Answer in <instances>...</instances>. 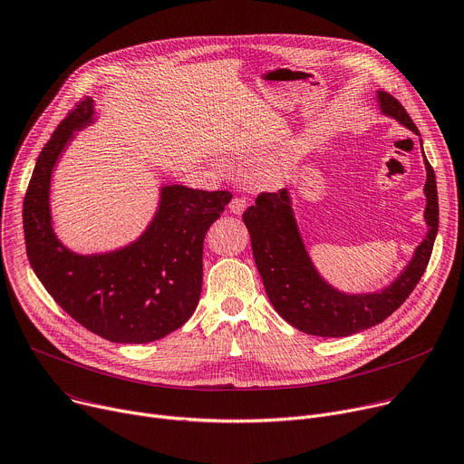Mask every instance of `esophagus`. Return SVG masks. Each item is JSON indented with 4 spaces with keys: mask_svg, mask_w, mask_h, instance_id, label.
<instances>
[{
    "mask_svg": "<svg viewBox=\"0 0 464 464\" xmlns=\"http://www.w3.org/2000/svg\"><path fill=\"white\" fill-rule=\"evenodd\" d=\"M246 204H248V200H246L245 197H234V198L230 200L228 208H230L232 213H236V216H241V213H243L245 208H246Z\"/></svg>",
    "mask_w": 464,
    "mask_h": 464,
    "instance_id": "obj_1",
    "label": "esophagus"
}]
</instances>
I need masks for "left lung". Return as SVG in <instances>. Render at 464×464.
Returning a JSON list of instances; mask_svg holds the SVG:
<instances>
[{"label": "left lung", "instance_id": "obj_1", "mask_svg": "<svg viewBox=\"0 0 464 464\" xmlns=\"http://www.w3.org/2000/svg\"><path fill=\"white\" fill-rule=\"evenodd\" d=\"M381 111L418 133L403 105L384 91H377ZM420 135V133H418ZM425 223L430 227L414 258L388 288L375 294L349 295L334 290L315 271L297 230L286 189L260 193L255 206L243 211L251 234L253 255L264 288L275 310L295 329L324 338H340L370 329L394 314L412 294L427 264L439 232V195L435 170L427 161Z\"/></svg>", "mask_w": 464, "mask_h": 464}]
</instances>
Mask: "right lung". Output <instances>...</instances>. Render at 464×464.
Returning <instances> with one entry per match:
<instances>
[{
    "label": "right lung",
    "mask_w": 464,
    "mask_h": 464,
    "mask_svg": "<svg viewBox=\"0 0 464 464\" xmlns=\"http://www.w3.org/2000/svg\"><path fill=\"white\" fill-rule=\"evenodd\" d=\"M83 98L39 154L24 198L27 258L55 303L87 331L117 343H147L180 329L202 290V246L232 195L165 186L158 213L137 241L82 256L57 239L50 216L52 170L74 131L92 122Z\"/></svg>",
    "instance_id": "1"
}]
</instances>
